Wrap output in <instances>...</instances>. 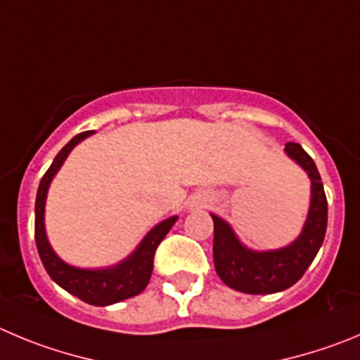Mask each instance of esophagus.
Returning <instances> with one entry per match:
<instances>
[{"label":"esophagus","instance_id":"esophagus-1","mask_svg":"<svg viewBox=\"0 0 360 360\" xmlns=\"http://www.w3.org/2000/svg\"><path fill=\"white\" fill-rule=\"evenodd\" d=\"M202 206H204V202H202Z\"/></svg>","mask_w":360,"mask_h":360}]
</instances>
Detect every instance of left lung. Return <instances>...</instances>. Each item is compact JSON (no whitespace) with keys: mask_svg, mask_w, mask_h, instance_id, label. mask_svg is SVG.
<instances>
[{"mask_svg":"<svg viewBox=\"0 0 360 360\" xmlns=\"http://www.w3.org/2000/svg\"><path fill=\"white\" fill-rule=\"evenodd\" d=\"M284 153L311 181L307 218L297 240L274 250H254L238 238L229 221L211 213L214 224V270L227 286L241 293L271 295L291 288L311 266L325 240L327 197L316 165L300 143L288 142Z\"/></svg>","mask_w":360,"mask_h":360,"instance_id":"left-lung-1","label":"left lung"}]
</instances>
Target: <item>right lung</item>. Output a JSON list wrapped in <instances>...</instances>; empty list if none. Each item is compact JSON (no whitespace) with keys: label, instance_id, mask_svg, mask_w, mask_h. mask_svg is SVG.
I'll return each mask as SVG.
<instances>
[{"label":"right lung","instance_id":"1","mask_svg":"<svg viewBox=\"0 0 360 360\" xmlns=\"http://www.w3.org/2000/svg\"><path fill=\"white\" fill-rule=\"evenodd\" d=\"M94 131H85V133L76 134L53 160L51 167L48 172L44 174L42 181L37 190V200H35V241L37 250H39L40 261H42L44 268L49 274V277L58 284L60 288L67 291V293L78 297L79 300L86 302L90 305H112L117 302H122L126 298L136 297L146 290L149 284L150 274H153V263H154V252H156L158 245L161 243L167 233L172 229V226L177 221V214L167 218V220L160 221L146 236L142 238L136 248L131 252L129 256L124 257L119 263L112 264L106 268H79L72 266V264L65 263L62 257L53 250L51 243L48 240V233H46V199H48V191L51 186V181L62 169V165L65 163L67 156L70 150L89 139Z\"/></svg>","mask_w":360,"mask_h":360}]
</instances>
